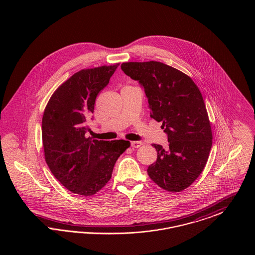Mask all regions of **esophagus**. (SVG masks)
Listing matches in <instances>:
<instances>
[{"mask_svg": "<svg viewBox=\"0 0 255 255\" xmlns=\"http://www.w3.org/2000/svg\"><path fill=\"white\" fill-rule=\"evenodd\" d=\"M131 145L133 148H138V147H140V146L142 145V142L141 141H132L131 142Z\"/></svg>", "mask_w": 255, "mask_h": 255, "instance_id": "1", "label": "esophagus"}]
</instances>
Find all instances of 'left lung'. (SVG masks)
Returning <instances> with one entry per match:
<instances>
[{"mask_svg": "<svg viewBox=\"0 0 255 255\" xmlns=\"http://www.w3.org/2000/svg\"><path fill=\"white\" fill-rule=\"evenodd\" d=\"M122 70L143 86L151 118L162 122L169 145L152 144L157 161L147 173L158 186L181 192L191 185L206 166L212 131L206 104L194 81L185 73L158 61L125 62Z\"/></svg>", "mask_w": 255, "mask_h": 255, "instance_id": "1", "label": "left lung"}]
</instances>
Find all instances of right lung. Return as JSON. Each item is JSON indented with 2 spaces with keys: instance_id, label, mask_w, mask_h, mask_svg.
Returning a JSON list of instances; mask_svg holds the SVG:
<instances>
[{
  "instance_id": "add662e5",
  "label": "right lung",
  "mask_w": 255,
  "mask_h": 255,
  "mask_svg": "<svg viewBox=\"0 0 255 255\" xmlns=\"http://www.w3.org/2000/svg\"><path fill=\"white\" fill-rule=\"evenodd\" d=\"M120 63L83 69L52 94L42 119L44 156L53 176L70 191L92 196L109 182L114 166L129 148L128 140L87 136V122L97 95L109 83Z\"/></svg>"
}]
</instances>
